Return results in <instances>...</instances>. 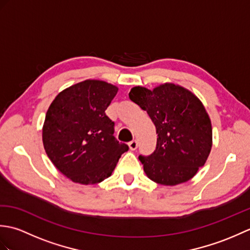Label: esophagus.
I'll list each match as a JSON object with an SVG mask.
<instances>
[{
    "label": "esophagus",
    "mask_w": 250,
    "mask_h": 250,
    "mask_svg": "<svg viewBox=\"0 0 250 250\" xmlns=\"http://www.w3.org/2000/svg\"><path fill=\"white\" fill-rule=\"evenodd\" d=\"M128 145H129V148L131 150H135L137 148V141H135V140L131 141Z\"/></svg>",
    "instance_id": "obj_1"
}]
</instances>
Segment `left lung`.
Here are the masks:
<instances>
[{"mask_svg": "<svg viewBox=\"0 0 250 250\" xmlns=\"http://www.w3.org/2000/svg\"><path fill=\"white\" fill-rule=\"evenodd\" d=\"M129 98L147 111L157 131V147L140 156L147 177L164 186L188 182L208 158L213 129L201 100L179 84L164 83L152 90L133 87Z\"/></svg>", "mask_w": 250, "mask_h": 250, "instance_id": "obj_1", "label": "left lung"}]
</instances>
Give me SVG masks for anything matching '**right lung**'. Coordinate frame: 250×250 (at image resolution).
I'll list each match as a JSON object with an SVG mask.
<instances>
[{
    "instance_id": "right-lung-1",
    "label": "right lung",
    "mask_w": 250,
    "mask_h": 250,
    "mask_svg": "<svg viewBox=\"0 0 250 250\" xmlns=\"http://www.w3.org/2000/svg\"><path fill=\"white\" fill-rule=\"evenodd\" d=\"M118 87L86 79L57 94L47 109L42 139L59 171L81 185L108 178L128 145L115 139L114 122L105 115Z\"/></svg>"
}]
</instances>
